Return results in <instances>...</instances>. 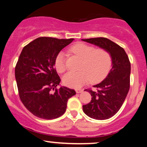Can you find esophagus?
Here are the masks:
<instances>
[{"instance_id": "esophagus-1", "label": "esophagus", "mask_w": 147, "mask_h": 147, "mask_svg": "<svg viewBox=\"0 0 147 147\" xmlns=\"http://www.w3.org/2000/svg\"><path fill=\"white\" fill-rule=\"evenodd\" d=\"M75 91L77 93H80V92H82V91H83V90H82V89H80V88H77V89H76Z\"/></svg>"}]
</instances>
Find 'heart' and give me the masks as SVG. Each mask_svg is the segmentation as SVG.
Listing matches in <instances>:
<instances>
[{
  "instance_id": "1",
  "label": "heart",
  "mask_w": 147,
  "mask_h": 147,
  "mask_svg": "<svg viewBox=\"0 0 147 147\" xmlns=\"http://www.w3.org/2000/svg\"><path fill=\"white\" fill-rule=\"evenodd\" d=\"M70 51L82 60L79 71H70L63 77V82L70 88L82 87L90 81L92 84L102 82L109 75L113 66V57L109 50L96 48L85 43H77L70 48ZM55 67L57 71L62 73L66 69L65 55L59 52L55 57Z\"/></svg>"
}]
</instances>
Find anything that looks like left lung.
I'll return each instance as SVG.
<instances>
[{"mask_svg": "<svg viewBox=\"0 0 147 147\" xmlns=\"http://www.w3.org/2000/svg\"><path fill=\"white\" fill-rule=\"evenodd\" d=\"M82 41L95 44L110 52L113 67L106 78L94 86L96 90L86 89L92 96L83 111L88 117L95 119H107L120 109L130 88L131 63L124 48L104 37L86 38Z\"/></svg>", "mask_w": 147, "mask_h": 147, "instance_id": "8db88e82", "label": "left lung"}]
</instances>
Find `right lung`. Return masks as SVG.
Returning a JSON list of instances; mask_svg holds the SVG:
<instances>
[{"mask_svg": "<svg viewBox=\"0 0 147 147\" xmlns=\"http://www.w3.org/2000/svg\"><path fill=\"white\" fill-rule=\"evenodd\" d=\"M74 38L39 37L26 45L15 67L18 95L25 107L36 117L45 119L59 117L65 112L73 89L57 86L61 82L55 68L58 53Z\"/></svg>", "mask_w": 147, "mask_h": 147, "instance_id": "1", "label": "right lung"}]
</instances>
